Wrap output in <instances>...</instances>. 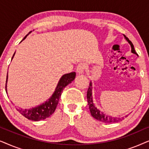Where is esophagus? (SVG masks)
Segmentation results:
<instances>
[{
    "label": "esophagus",
    "mask_w": 149,
    "mask_h": 149,
    "mask_svg": "<svg viewBox=\"0 0 149 149\" xmlns=\"http://www.w3.org/2000/svg\"><path fill=\"white\" fill-rule=\"evenodd\" d=\"M85 69V64L84 63H80V64H79V65L77 67V72H78L79 74H83V73L84 72Z\"/></svg>",
    "instance_id": "esophagus-1"
}]
</instances>
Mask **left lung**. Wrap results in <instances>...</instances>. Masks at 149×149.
I'll return each mask as SVG.
<instances>
[{
	"label": "left lung",
	"instance_id": "1",
	"mask_svg": "<svg viewBox=\"0 0 149 149\" xmlns=\"http://www.w3.org/2000/svg\"><path fill=\"white\" fill-rule=\"evenodd\" d=\"M125 39L127 40L128 42L130 44V45L132 47V52L134 54H136L135 49H134V45L131 42V40H130L129 38H128L125 35ZM87 102H88V105L89 110H90V113L91 116L93 118H95V119L98 120V121H100L102 122H104V123H117V122H119L121 121L122 119L123 118H117V117H112L111 116L107 115L106 114H104L99 111L98 109H97L96 107H95V106L93 105V100H92V96H91V83L89 84L88 89H87Z\"/></svg>",
	"mask_w": 149,
	"mask_h": 149
}]
</instances>
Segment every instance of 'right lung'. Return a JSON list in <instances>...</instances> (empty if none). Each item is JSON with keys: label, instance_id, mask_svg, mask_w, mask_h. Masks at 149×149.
Returning a JSON list of instances; mask_svg holds the SVG:
<instances>
[{"label": "right lung", "instance_id": "1", "mask_svg": "<svg viewBox=\"0 0 149 149\" xmlns=\"http://www.w3.org/2000/svg\"><path fill=\"white\" fill-rule=\"evenodd\" d=\"M29 33H30V32ZM28 34L24 38L23 40L25 39ZM14 55H15V54H13L12 59H13ZM75 76H76V73L74 72L63 75L61 77L58 85H57L56 91H55L54 94L46 102L31 109H22L19 108V109H17V111L20 114H22L24 117L27 118L29 120H32V121H40V120H43L46 118L50 117L52 114H54L55 110H56L57 106H58L59 100H60V97L62 95L64 89L74 80L75 79ZM7 77L5 85L6 92H7Z\"/></svg>", "mask_w": 149, "mask_h": 149}]
</instances>
